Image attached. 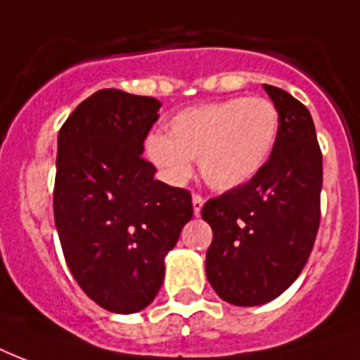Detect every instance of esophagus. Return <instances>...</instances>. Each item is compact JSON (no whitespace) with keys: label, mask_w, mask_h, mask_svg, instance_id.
Returning a JSON list of instances; mask_svg holds the SVG:
<instances>
[{"label":"esophagus","mask_w":360,"mask_h":360,"mask_svg":"<svg viewBox=\"0 0 360 360\" xmlns=\"http://www.w3.org/2000/svg\"><path fill=\"white\" fill-rule=\"evenodd\" d=\"M191 202H193V214L195 216H199L200 208H202V205H205V199H202L200 195L195 193L193 197H191Z\"/></svg>","instance_id":"obj_1"}]
</instances>
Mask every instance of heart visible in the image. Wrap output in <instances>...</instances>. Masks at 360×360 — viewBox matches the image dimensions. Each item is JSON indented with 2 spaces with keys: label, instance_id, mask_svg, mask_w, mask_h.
<instances>
[{
  "label": "heart",
  "instance_id": "heart-1",
  "mask_svg": "<svg viewBox=\"0 0 360 360\" xmlns=\"http://www.w3.org/2000/svg\"><path fill=\"white\" fill-rule=\"evenodd\" d=\"M280 114L264 97H235L186 108L169 122V136L154 133L144 150L161 178L180 186L199 160L205 182L219 191L248 184L269 163Z\"/></svg>",
  "mask_w": 360,
  "mask_h": 360
}]
</instances>
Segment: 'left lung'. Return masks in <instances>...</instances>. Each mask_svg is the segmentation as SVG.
<instances>
[{"label":"left lung","mask_w":360,"mask_h":360,"mask_svg":"<svg viewBox=\"0 0 360 360\" xmlns=\"http://www.w3.org/2000/svg\"><path fill=\"white\" fill-rule=\"evenodd\" d=\"M263 88L280 114L269 163L200 212L214 233L206 278L235 306L280 297L304 269L321 219L323 155L310 110L281 88Z\"/></svg>","instance_id":"8db88e82"}]
</instances>
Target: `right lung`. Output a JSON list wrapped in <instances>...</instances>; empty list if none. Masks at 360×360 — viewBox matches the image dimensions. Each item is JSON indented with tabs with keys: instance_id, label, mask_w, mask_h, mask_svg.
Listing matches in <instances>:
<instances>
[{
	"instance_id": "obj_1",
	"label": "right lung",
	"mask_w": 360,
	"mask_h": 360,
	"mask_svg": "<svg viewBox=\"0 0 360 360\" xmlns=\"http://www.w3.org/2000/svg\"><path fill=\"white\" fill-rule=\"evenodd\" d=\"M161 103L96 91L58 133L54 221L75 280L96 304L135 314L155 299L165 255L193 216L191 193L142 158Z\"/></svg>"
}]
</instances>
